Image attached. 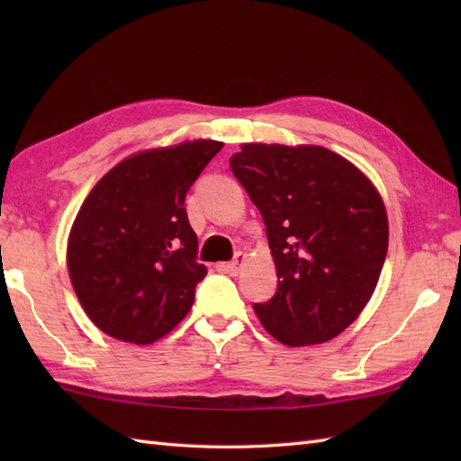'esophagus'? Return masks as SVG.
Masks as SVG:
<instances>
[{
  "mask_svg": "<svg viewBox=\"0 0 461 461\" xmlns=\"http://www.w3.org/2000/svg\"><path fill=\"white\" fill-rule=\"evenodd\" d=\"M246 253H236V258H233L230 263H223V271L225 273H230V276H238L240 273V269H241V266H243V261H246Z\"/></svg>",
  "mask_w": 461,
  "mask_h": 461,
  "instance_id": "1",
  "label": "esophagus"
}]
</instances>
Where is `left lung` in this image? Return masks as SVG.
I'll return each instance as SVG.
<instances>
[{
	"label": "left lung",
	"mask_w": 461,
	"mask_h": 461,
	"mask_svg": "<svg viewBox=\"0 0 461 461\" xmlns=\"http://www.w3.org/2000/svg\"><path fill=\"white\" fill-rule=\"evenodd\" d=\"M231 170L258 205L277 293L256 315L273 339L311 347L340 335L366 307L388 251L376 185L317 144H241Z\"/></svg>",
	"instance_id": "8db88e82"
}]
</instances>
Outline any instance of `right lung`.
<instances>
[{
	"mask_svg": "<svg viewBox=\"0 0 461 461\" xmlns=\"http://www.w3.org/2000/svg\"><path fill=\"white\" fill-rule=\"evenodd\" d=\"M220 140H185L131 154L86 195L67 240L81 307L104 335L152 345L188 315L205 266L184 198Z\"/></svg>",
	"mask_w": 461,
	"mask_h": 461,
	"instance_id": "right-lung-1",
	"label": "right lung"
}]
</instances>
